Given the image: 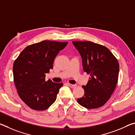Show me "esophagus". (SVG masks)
Instances as JSON below:
<instances>
[{"instance_id": "esophagus-1", "label": "esophagus", "mask_w": 135, "mask_h": 135, "mask_svg": "<svg viewBox=\"0 0 135 135\" xmlns=\"http://www.w3.org/2000/svg\"><path fill=\"white\" fill-rule=\"evenodd\" d=\"M68 85L71 88H75V87H76V86H77L76 84H68Z\"/></svg>"}]
</instances>
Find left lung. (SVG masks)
<instances>
[{
	"label": "left lung",
	"instance_id": "1",
	"mask_svg": "<svg viewBox=\"0 0 135 135\" xmlns=\"http://www.w3.org/2000/svg\"><path fill=\"white\" fill-rule=\"evenodd\" d=\"M82 58L84 72L90 75L83 97L77 102L88 109L103 106L115 89L119 64L111 51L104 46L89 41H73Z\"/></svg>",
	"mask_w": 135,
	"mask_h": 135
}]
</instances>
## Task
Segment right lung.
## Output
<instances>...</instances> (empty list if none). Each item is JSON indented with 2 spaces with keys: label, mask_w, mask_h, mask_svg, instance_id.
<instances>
[{
  "label": "right lung",
  "mask_w": 135,
  "mask_h": 135,
  "mask_svg": "<svg viewBox=\"0 0 135 135\" xmlns=\"http://www.w3.org/2000/svg\"><path fill=\"white\" fill-rule=\"evenodd\" d=\"M67 44L43 40L27 46L15 59L13 65L15 87L20 98L30 108L43 111L55 101L63 84L50 79L46 81L45 76L53 68L56 56Z\"/></svg>",
  "instance_id": "1"
}]
</instances>
